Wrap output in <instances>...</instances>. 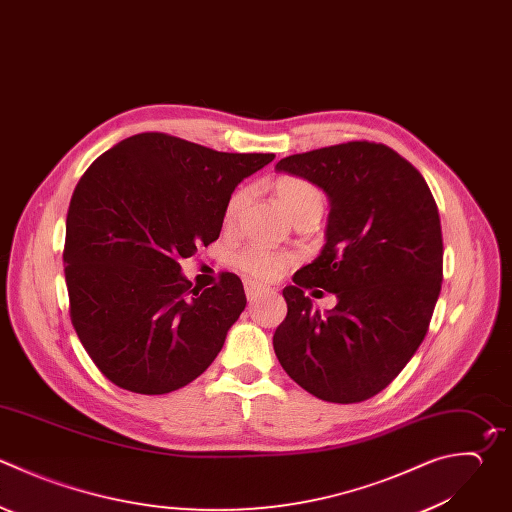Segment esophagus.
<instances>
[{
    "instance_id": "esophagus-1",
    "label": "esophagus",
    "mask_w": 512,
    "mask_h": 512,
    "mask_svg": "<svg viewBox=\"0 0 512 512\" xmlns=\"http://www.w3.org/2000/svg\"><path fill=\"white\" fill-rule=\"evenodd\" d=\"M244 290H246V298L252 302V300H256L260 294H264L268 288L262 286V284H258V282H254V280H246V282H244Z\"/></svg>"
}]
</instances>
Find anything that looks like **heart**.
<instances>
[{
	"instance_id": "heart-1",
	"label": "heart",
	"mask_w": 512,
	"mask_h": 512,
	"mask_svg": "<svg viewBox=\"0 0 512 512\" xmlns=\"http://www.w3.org/2000/svg\"><path fill=\"white\" fill-rule=\"evenodd\" d=\"M274 192L294 222L312 214L320 216L322 194L312 182L298 176H282L276 180ZM248 198H250L248 188H238L228 198L226 210H224L226 226H234L238 222L240 214L248 204ZM290 264H292L290 254L266 248L262 244H246L234 254V266L240 272L258 280H274L282 276L290 268Z\"/></svg>"
}]
</instances>
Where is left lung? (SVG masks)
<instances>
[{
	"mask_svg": "<svg viewBox=\"0 0 512 512\" xmlns=\"http://www.w3.org/2000/svg\"><path fill=\"white\" fill-rule=\"evenodd\" d=\"M330 198L326 246L282 290L274 332L286 374L316 398L352 404L384 390L422 344L442 286V230L422 174L392 148L356 140L276 164ZM339 304L311 310L305 290Z\"/></svg>",
	"mask_w": 512,
	"mask_h": 512,
	"instance_id": "left-lung-1",
	"label": "left lung"
}]
</instances>
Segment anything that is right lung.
Instances as JSON below:
<instances>
[{"instance_id": "right-lung-1", "label": "right lung", "mask_w": 512, "mask_h": 512, "mask_svg": "<svg viewBox=\"0 0 512 512\" xmlns=\"http://www.w3.org/2000/svg\"><path fill=\"white\" fill-rule=\"evenodd\" d=\"M272 160L144 132L84 172L66 220L70 318L110 382L166 394L214 362L244 288L232 272L192 288L180 260L218 240L234 188Z\"/></svg>"}]
</instances>
